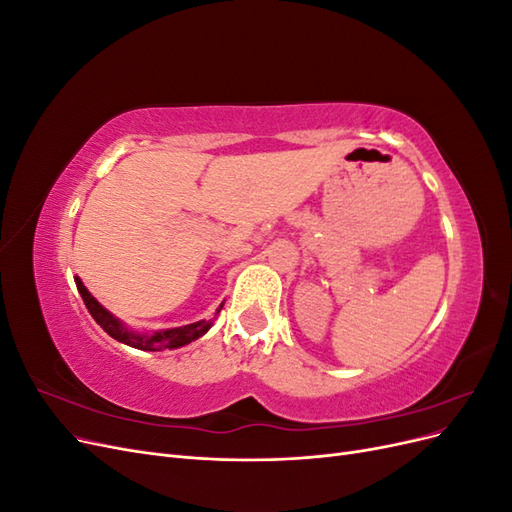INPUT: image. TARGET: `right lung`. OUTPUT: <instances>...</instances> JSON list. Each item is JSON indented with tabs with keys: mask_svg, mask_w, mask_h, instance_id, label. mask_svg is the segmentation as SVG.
<instances>
[{
	"mask_svg": "<svg viewBox=\"0 0 512 512\" xmlns=\"http://www.w3.org/2000/svg\"><path fill=\"white\" fill-rule=\"evenodd\" d=\"M76 282V288H79L81 297L89 309V314L94 316V320L100 324V327L111 335L113 339H117V342L126 344V346H132L136 350H147V352H160V350H175V348H181L185 344H192L194 339L203 337L209 329L213 320H198V322H192V324H185V327H177V329H164V331H153V333H138V331H132L128 329L126 324H123L119 318H115L111 312H108L106 307H102L96 297H91V292L85 288V284L81 282V277H74ZM222 305L218 307L220 314Z\"/></svg>",
	"mask_w": 512,
	"mask_h": 512,
	"instance_id": "1",
	"label": "right lung"
}]
</instances>
